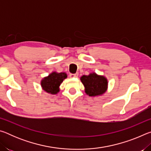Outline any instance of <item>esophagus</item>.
Here are the masks:
<instances>
[{"mask_svg":"<svg viewBox=\"0 0 151 151\" xmlns=\"http://www.w3.org/2000/svg\"><path fill=\"white\" fill-rule=\"evenodd\" d=\"M78 76V73H76V74H70L69 76L70 78H75V77H77Z\"/></svg>","mask_w":151,"mask_h":151,"instance_id":"esophagus-1","label":"esophagus"}]
</instances>
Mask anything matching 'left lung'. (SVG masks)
Masks as SVG:
<instances>
[{"label": "left lung", "mask_w": 151, "mask_h": 151, "mask_svg": "<svg viewBox=\"0 0 151 151\" xmlns=\"http://www.w3.org/2000/svg\"><path fill=\"white\" fill-rule=\"evenodd\" d=\"M80 79L85 86V93L89 96H101L108 89L109 82L104 75L91 73L88 75H83Z\"/></svg>", "instance_id": "obj_1"}]
</instances>
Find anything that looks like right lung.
Here are the masks:
<instances>
[{"instance_id": "obj_1", "label": "right lung", "mask_w": 151, "mask_h": 151, "mask_svg": "<svg viewBox=\"0 0 151 151\" xmlns=\"http://www.w3.org/2000/svg\"><path fill=\"white\" fill-rule=\"evenodd\" d=\"M67 78L66 73H57L56 71L49 74L40 81L41 88L44 91L50 94H57L60 91V85Z\"/></svg>"}]
</instances>
